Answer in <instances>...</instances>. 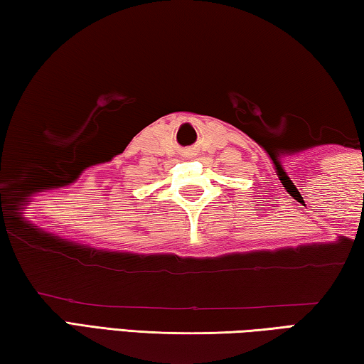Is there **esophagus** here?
<instances>
[{"label": "esophagus", "instance_id": "obj_1", "mask_svg": "<svg viewBox=\"0 0 364 364\" xmlns=\"http://www.w3.org/2000/svg\"><path fill=\"white\" fill-rule=\"evenodd\" d=\"M188 156H191V152H188Z\"/></svg>", "mask_w": 364, "mask_h": 364}]
</instances>
